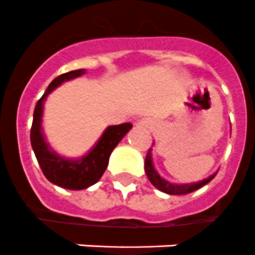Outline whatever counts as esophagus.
<instances>
[{"label":"esophagus","instance_id":"obj_1","mask_svg":"<svg viewBox=\"0 0 255 255\" xmlns=\"http://www.w3.org/2000/svg\"><path fill=\"white\" fill-rule=\"evenodd\" d=\"M138 125H139L140 128L152 129V128L155 126V122L152 121L151 118H142V120H139V122H138Z\"/></svg>","mask_w":255,"mask_h":255}]
</instances>
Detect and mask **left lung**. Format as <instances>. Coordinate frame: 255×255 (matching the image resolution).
<instances>
[{
	"instance_id": "8db88e82",
	"label": "left lung",
	"mask_w": 255,
	"mask_h": 255,
	"mask_svg": "<svg viewBox=\"0 0 255 255\" xmlns=\"http://www.w3.org/2000/svg\"><path fill=\"white\" fill-rule=\"evenodd\" d=\"M152 148H150L147 152V155H146V160H144V171H146V175H147L148 180L151 182V184L158 188L159 191L164 193H168V195H185V193H191L193 191H196V189L201 188L203 185L208 184L211 182L212 179L215 178L216 174H212L211 176L208 178L203 179L200 182L196 183H185V184H176V183H171L168 180H166L164 178H162L159 174H158V171L155 170V167H154V163H152Z\"/></svg>"
}]
</instances>
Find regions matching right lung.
<instances>
[{"mask_svg":"<svg viewBox=\"0 0 255 255\" xmlns=\"http://www.w3.org/2000/svg\"><path fill=\"white\" fill-rule=\"evenodd\" d=\"M84 73L85 70L71 71V72L63 73L52 80L44 95L42 96V99L36 103L34 116H32L31 133H30L31 147L44 176L52 184L66 189H75V191L88 188L99 182L100 178L107 170L112 151L120 143V140L133 128L130 122L121 124V125L108 126L95 146L85 155L75 158V159L59 155L58 152L51 147L46 140L43 128H42L44 101L47 96L58 88L59 85H62L64 81L76 79Z\"/></svg>","mask_w":255,"mask_h":255,"instance_id":"1","label":"right lung"}]
</instances>
